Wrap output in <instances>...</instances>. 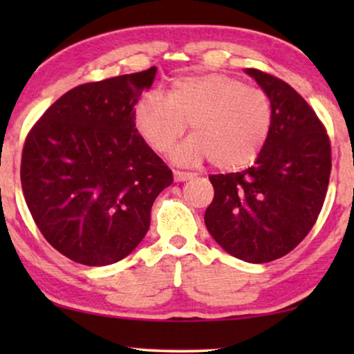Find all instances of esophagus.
<instances>
[{"label":"esophagus","instance_id":"obj_1","mask_svg":"<svg viewBox=\"0 0 354 354\" xmlns=\"http://www.w3.org/2000/svg\"><path fill=\"white\" fill-rule=\"evenodd\" d=\"M196 174L195 172H185V171H174V178H176V182H187L190 180V178L195 177Z\"/></svg>","mask_w":354,"mask_h":354}]
</instances>
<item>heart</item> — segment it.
I'll list each match as a JSON object with an SVG mask.
<instances>
[{
	"label": "heart",
	"instance_id": "b5f03b06",
	"mask_svg": "<svg viewBox=\"0 0 354 354\" xmlns=\"http://www.w3.org/2000/svg\"><path fill=\"white\" fill-rule=\"evenodd\" d=\"M133 127L158 154H166L190 124L193 135L174 149V161H209L221 171L253 164L268 143L274 122L269 95L225 74L176 79L167 98L149 91L133 108Z\"/></svg>",
	"mask_w": 354,
	"mask_h": 354
}]
</instances>
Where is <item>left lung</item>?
<instances>
[{
	"label": "left lung",
	"mask_w": 354,
	"mask_h": 354,
	"mask_svg": "<svg viewBox=\"0 0 354 354\" xmlns=\"http://www.w3.org/2000/svg\"><path fill=\"white\" fill-rule=\"evenodd\" d=\"M269 95L274 122L254 166L214 174V198L205 224L227 253L246 263H269L301 243L322 209L332 169L327 130L287 82L246 69Z\"/></svg>",
	"instance_id": "1"
}]
</instances>
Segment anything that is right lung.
Returning a JSON list of instances; mask_svg holds the SVG:
<instances>
[{
    "instance_id": "add662e5",
    "label": "right lung",
    "mask_w": 354,
    "mask_h": 354,
    "mask_svg": "<svg viewBox=\"0 0 354 354\" xmlns=\"http://www.w3.org/2000/svg\"><path fill=\"white\" fill-rule=\"evenodd\" d=\"M156 67L75 86L27 133L21 182L41 235L66 258L108 266L137 248L172 171L133 127Z\"/></svg>"
}]
</instances>
